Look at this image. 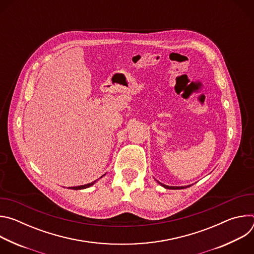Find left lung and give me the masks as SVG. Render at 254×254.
Instances as JSON below:
<instances>
[{
    "instance_id": "obj_1",
    "label": "left lung",
    "mask_w": 254,
    "mask_h": 254,
    "mask_svg": "<svg viewBox=\"0 0 254 254\" xmlns=\"http://www.w3.org/2000/svg\"><path fill=\"white\" fill-rule=\"evenodd\" d=\"M157 182L159 183V184H161V186H163L164 188H166V189H184V188H187V187H190L191 185H188V186H181V187H175V186H167V185H164V184H162V183H160L159 181H157Z\"/></svg>"
}]
</instances>
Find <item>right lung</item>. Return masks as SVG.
I'll use <instances>...</instances> for the list:
<instances>
[{
    "instance_id": "1",
    "label": "right lung",
    "mask_w": 254,
    "mask_h": 254,
    "mask_svg": "<svg viewBox=\"0 0 254 254\" xmlns=\"http://www.w3.org/2000/svg\"><path fill=\"white\" fill-rule=\"evenodd\" d=\"M105 175V174H104ZM103 175V176H104ZM101 178V177H100ZM97 181V180H96ZM96 181H93V182H91V183H89V184H85V185H82V186H77V187H68L69 189H72V190H81V189H86V188H88V187H90V186H92L93 184H95L96 183Z\"/></svg>"
}]
</instances>
